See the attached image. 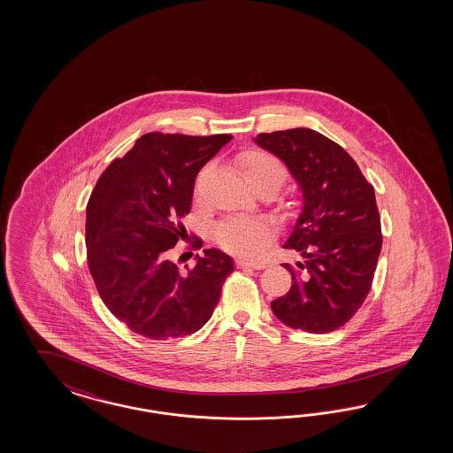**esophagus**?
Masks as SVG:
<instances>
[{
	"mask_svg": "<svg viewBox=\"0 0 453 453\" xmlns=\"http://www.w3.org/2000/svg\"><path fill=\"white\" fill-rule=\"evenodd\" d=\"M237 265L242 269H256L261 271L267 267V262L261 261V259H237Z\"/></svg>",
	"mask_w": 453,
	"mask_h": 453,
	"instance_id": "34e87169",
	"label": "esophagus"
}]
</instances>
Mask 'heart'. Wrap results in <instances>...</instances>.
Returning <instances> with one entry per match:
<instances>
[{
    "instance_id": "1",
    "label": "heart",
    "mask_w": 453,
    "mask_h": 453,
    "mask_svg": "<svg viewBox=\"0 0 453 453\" xmlns=\"http://www.w3.org/2000/svg\"><path fill=\"white\" fill-rule=\"evenodd\" d=\"M242 174L250 188L273 186L275 189L286 179L282 163L269 152L249 151L241 157ZM273 235L269 224L249 218H233L224 220L218 229L220 244L235 252H254L267 242Z\"/></svg>"
}]
</instances>
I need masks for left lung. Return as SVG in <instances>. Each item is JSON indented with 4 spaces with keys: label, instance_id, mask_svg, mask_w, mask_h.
<instances>
[{
    "label": "left lung",
    "instance_id": "left-lung-1",
    "mask_svg": "<svg viewBox=\"0 0 453 453\" xmlns=\"http://www.w3.org/2000/svg\"><path fill=\"white\" fill-rule=\"evenodd\" d=\"M252 141L288 165L301 194L299 216L282 244L301 261L282 264L294 282L271 309L290 329L337 330L365 301L382 249L373 188L339 144L314 129L262 133Z\"/></svg>",
    "mask_w": 453,
    "mask_h": 453
}]
</instances>
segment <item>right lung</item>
I'll list each match as a JSON object with an SVG mask.
<instances>
[{"label": "right lung", "mask_w": 453, "mask_h": 453, "mask_svg": "<svg viewBox=\"0 0 453 453\" xmlns=\"http://www.w3.org/2000/svg\"><path fill=\"white\" fill-rule=\"evenodd\" d=\"M231 134L150 133L101 174L86 207L88 265L111 314L152 341L189 335L212 316L231 256L204 249L179 271L173 247L188 235L194 180ZM194 246H203L196 237Z\"/></svg>", "instance_id": "right-lung-1"}]
</instances>
